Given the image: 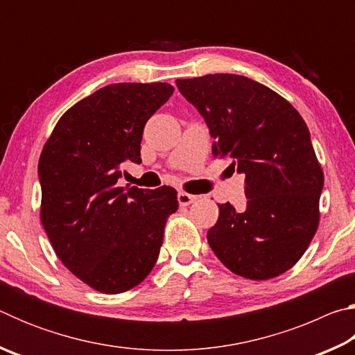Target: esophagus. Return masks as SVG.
Wrapping results in <instances>:
<instances>
[{"label": "esophagus", "instance_id": "34e87169", "mask_svg": "<svg viewBox=\"0 0 355 355\" xmlns=\"http://www.w3.org/2000/svg\"><path fill=\"white\" fill-rule=\"evenodd\" d=\"M194 200H196V196H191V194H188V192H180L178 194V203L182 207H188Z\"/></svg>", "mask_w": 355, "mask_h": 355}]
</instances>
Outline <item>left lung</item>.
Returning a JSON list of instances; mask_svg holds the SVG:
<instances>
[{
	"label": "left lung",
	"instance_id": "8db88e82",
	"mask_svg": "<svg viewBox=\"0 0 355 355\" xmlns=\"http://www.w3.org/2000/svg\"><path fill=\"white\" fill-rule=\"evenodd\" d=\"M177 87L205 119L213 155L245 175V207L219 205L209 248L241 277H277L299 261L320 224L324 173L307 125L290 101L241 75L177 80Z\"/></svg>",
	"mask_w": 355,
	"mask_h": 355
}]
</instances>
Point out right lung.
<instances>
[{"mask_svg":"<svg viewBox=\"0 0 355 355\" xmlns=\"http://www.w3.org/2000/svg\"><path fill=\"white\" fill-rule=\"evenodd\" d=\"M172 94L167 83L101 87L64 112L40 153L42 225L64 266L100 293L147 277L178 208L169 186H117L125 163H141L144 127Z\"/></svg>","mask_w":355,"mask_h":355,"instance_id":"right-lung-1","label":"right lung"}]
</instances>
